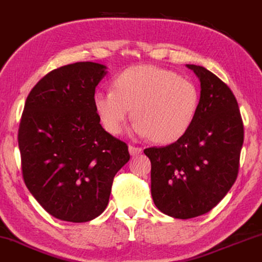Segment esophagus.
Returning a JSON list of instances; mask_svg holds the SVG:
<instances>
[{
	"label": "esophagus",
	"mask_w": 262,
	"mask_h": 262,
	"mask_svg": "<svg viewBox=\"0 0 262 262\" xmlns=\"http://www.w3.org/2000/svg\"><path fill=\"white\" fill-rule=\"evenodd\" d=\"M128 150H130L131 156H138L142 153V148L136 146H128Z\"/></svg>",
	"instance_id": "34e87169"
}]
</instances>
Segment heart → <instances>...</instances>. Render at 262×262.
Here are the masks:
<instances>
[{"label": "heart", "instance_id": "heart-1", "mask_svg": "<svg viewBox=\"0 0 262 262\" xmlns=\"http://www.w3.org/2000/svg\"><path fill=\"white\" fill-rule=\"evenodd\" d=\"M96 113L109 134L119 135L132 115L134 130L159 143L183 136L194 121L199 105L196 87L170 70L137 66L113 79V91L96 92Z\"/></svg>", "mask_w": 262, "mask_h": 262}]
</instances>
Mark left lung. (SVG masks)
I'll use <instances>...</instances> for the list:
<instances>
[{"label": "left lung", "mask_w": 262, "mask_h": 262, "mask_svg": "<svg viewBox=\"0 0 262 262\" xmlns=\"http://www.w3.org/2000/svg\"><path fill=\"white\" fill-rule=\"evenodd\" d=\"M200 80V99L188 131L166 147L144 149L149 158L153 202L164 214L192 219L215 208L239 170L244 126L233 92L204 67L187 64Z\"/></svg>", "instance_id": "obj_1"}]
</instances>
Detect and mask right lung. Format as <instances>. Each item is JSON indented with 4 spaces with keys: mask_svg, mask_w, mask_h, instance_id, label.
I'll use <instances>...</instances> for the list:
<instances>
[{
    "mask_svg": "<svg viewBox=\"0 0 262 262\" xmlns=\"http://www.w3.org/2000/svg\"><path fill=\"white\" fill-rule=\"evenodd\" d=\"M106 68L77 62L50 72L29 93L18 131L23 179L48 214L87 222L104 211L114 176L130 160L127 144L96 113Z\"/></svg>",
    "mask_w": 262,
    "mask_h": 262,
    "instance_id": "obj_1",
    "label": "right lung"
}]
</instances>
